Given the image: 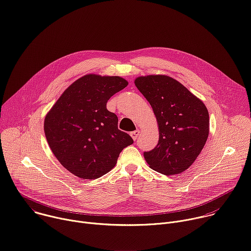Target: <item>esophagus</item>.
<instances>
[{"label": "esophagus", "mask_w": 251, "mask_h": 251, "mask_svg": "<svg viewBox=\"0 0 251 251\" xmlns=\"http://www.w3.org/2000/svg\"><path fill=\"white\" fill-rule=\"evenodd\" d=\"M139 135H140V130H136V131H133V132L130 133V136L132 137V139H133L134 141H136V140L138 139Z\"/></svg>", "instance_id": "34e87169"}]
</instances>
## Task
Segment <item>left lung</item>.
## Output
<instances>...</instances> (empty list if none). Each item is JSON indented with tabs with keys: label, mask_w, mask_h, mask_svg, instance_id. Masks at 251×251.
Returning a JSON list of instances; mask_svg holds the SVG:
<instances>
[{
	"label": "left lung",
	"mask_w": 251,
	"mask_h": 251,
	"mask_svg": "<svg viewBox=\"0 0 251 251\" xmlns=\"http://www.w3.org/2000/svg\"><path fill=\"white\" fill-rule=\"evenodd\" d=\"M150 103L159 128V142L144 158L166 176L180 175L201 154L209 133L204 103L175 78L164 75L139 76L134 81Z\"/></svg>",
	"instance_id": "1"
}]
</instances>
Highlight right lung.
<instances>
[{
	"instance_id": "right-lung-1",
	"label": "right lung",
	"mask_w": 251,
	"mask_h": 251,
	"mask_svg": "<svg viewBox=\"0 0 251 251\" xmlns=\"http://www.w3.org/2000/svg\"><path fill=\"white\" fill-rule=\"evenodd\" d=\"M128 85L120 76L86 75L71 83L45 118L44 130L55 158L71 174L94 180L110 172L133 139L107 110L112 95Z\"/></svg>"
}]
</instances>
